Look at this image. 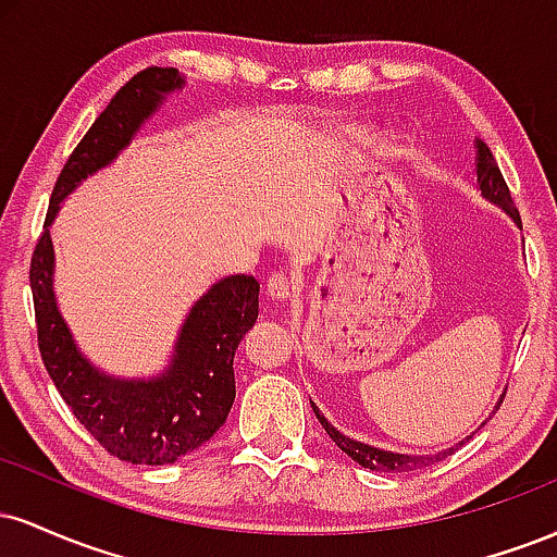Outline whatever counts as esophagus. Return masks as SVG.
<instances>
[{
    "mask_svg": "<svg viewBox=\"0 0 557 557\" xmlns=\"http://www.w3.org/2000/svg\"><path fill=\"white\" fill-rule=\"evenodd\" d=\"M267 296L272 300H293V296H296V285H293V280L287 277V274H272V277L267 280Z\"/></svg>",
    "mask_w": 557,
    "mask_h": 557,
    "instance_id": "1",
    "label": "esophagus"
}]
</instances>
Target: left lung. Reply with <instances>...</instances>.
I'll return each mask as SVG.
<instances>
[{"label": "left lung", "mask_w": 557, "mask_h": 557, "mask_svg": "<svg viewBox=\"0 0 557 557\" xmlns=\"http://www.w3.org/2000/svg\"><path fill=\"white\" fill-rule=\"evenodd\" d=\"M476 185L479 190H482V196L487 198L490 203H495V207H500L505 214L510 216V220L516 222V225L521 227V216H519V209L513 207V198H510V190L508 185H505L503 181V172L500 168H497L495 157H492V151L487 149V144L484 140H476ZM505 398V393L500 395V400H497L495 411L500 408V403ZM311 408H314L317 419L322 421L324 432L330 434V440L335 443L341 450L345 453V456L354 458L356 463L363 466V469H372V471H393V474H398V471H413V469H421V466H430L434 461H443V458L450 456L453 450H458L466 440H461V443H456V447H447V450H440L434 453V456H408V453H393V450H382V447H374V445H367V443H359V440L354 437H345L343 432H337L335 426L330 424L327 419H324V413L319 411V408L311 403ZM492 411V413H495ZM487 424V421H482V426Z\"/></svg>", "instance_id": "8db88e82"}]
</instances>
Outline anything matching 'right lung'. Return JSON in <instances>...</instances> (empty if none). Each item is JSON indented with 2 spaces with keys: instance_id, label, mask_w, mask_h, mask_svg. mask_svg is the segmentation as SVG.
I'll return each instance as SVG.
<instances>
[{
  "instance_id": "1",
  "label": "right lung",
  "mask_w": 557,
  "mask_h": 557,
  "mask_svg": "<svg viewBox=\"0 0 557 557\" xmlns=\"http://www.w3.org/2000/svg\"><path fill=\"white\" fill-rule=\"evenodd\" d=\"M185 78L175 67H146L114 94L62 168L44 233L30 259L38 350L75 419L120 461L164 466L188 456L225 424L235 400V350L259 317L251 274L220 280L190 306L168 367L154 376H112L81 354L54 296L52 227L60 203L117 159L140 125Z\"/></svg>"
}]
</instances>
